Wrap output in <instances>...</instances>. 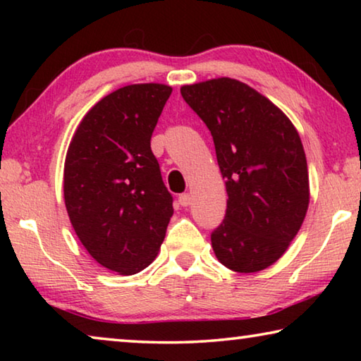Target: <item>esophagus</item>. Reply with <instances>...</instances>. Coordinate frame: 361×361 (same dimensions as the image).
<instances>
[{
    "label": "esophagus",
    "mask_w": 361,
    "mask_h": 361,
    "mask_svg": "<svg viewBox=\"0 0 361 361\" xmlns=\"http://www.w3.org/2000/svg\"><path fill=\"white\" fill-rule=\"evenodd\" d=\"M191 200H192L191 194H188V192H185V194H180V197H178V202H180V205H181V207H188V205H191Z\"/></svg>",
    "instance_id": "esophagus-1"
}]
</instances>
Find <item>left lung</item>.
Listing matches in <instances>:
<instances>
[{
    "mask_svg": "<svg viewBox=\"0 0 361 361\" xmlns=\"http://www.w3.org/2000/svg\"><path fill=\"white\" fill-rule=\"evenodd\" d=\"M181 95L209 127L228 191L213 252L234 272L267 269L288 250L309 209L307 161L296 127L258 90L232 78L186 84Z\"/></svg>",
    "mask_w": 361,
    "mask_h": 361,
    "instance_id": "1",
    "label": "left lung"
}]
</instances>
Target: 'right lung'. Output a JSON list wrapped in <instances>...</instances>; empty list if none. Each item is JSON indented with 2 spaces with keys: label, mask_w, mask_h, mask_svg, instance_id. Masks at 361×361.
Wrapping results in <instances>:
<instances>
[{
  "label": "right lung",
  "mask_w": 361,
  "mask_h": 361,
  "mask_svg": "<svg viewBox=\"0 0 361 361\" xmlns=\"http://www.w3.org/2000/svg\"><path fill=\"white\" fill-rule=\"evenodd\" d=\"M172 87L124 85L89 109L73 135L63 167V197L78 239L119 276L156 259L170 218L151 135Z\"/></svg>",
  "instance_id": "add662e5"
}]
</instances>
